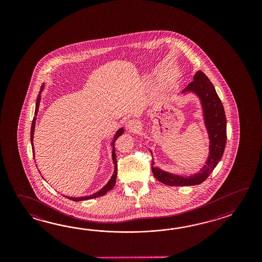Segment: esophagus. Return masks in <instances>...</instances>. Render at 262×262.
I'll list each match as a JSON object with an SVG mask.
<instances>
[{
  "label": "esophagus",
  "mask_w": 262,
  "mask_h": 262,
  "mask_svg": "<svg viewBox=\"0 0 262 262\" xmlns=\"http://www.w3.org/2000/svg\"><path fill=\"white\" fill-rule=\"evenodd\" d=\"M126 129L130 132H137L140 129V123L136 120H130L126 123Z\"/></svg>",
  "instance_id": "34e87169"
}]
</instances>
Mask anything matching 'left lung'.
Wrapping results in <instances>:
<instances>
[{
  "instance_id": "8db88e82",
  "label": "left lung",
  "mask_w": 262,
  "mask_h": 262,
  "mask_svg": "<svg viewBox=\"0 0 262 262\" xmlns=\"http://www.w3.org/2000/svg\"><path fill=\"white\" fill-rule=\"evenodd\" d=\"M191 83L178 96L195 95L201 103L202 118L209 138V156L203 167L198 172L183 176L168 172L155 166L151 161V171L162 184L169 186H189L201 184L212 173L222 158L227 141V119L222 102L212 82L204 73L199 70Z\"/></svg>"
}]
</instances>
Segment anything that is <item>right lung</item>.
Masks as SVG:
<instances>
[{
  "mask_svg": "<svg viewBox=\"0 0 262 262\" xmlns=\"http://www.w3.org/2000/svg\"><path fill=\"white\" fill-rule=\"evenodd\" d=\"M45 84L44 86H43V88L41 89V92H40L39 95L37 96V99H36L34 120H33V123H32V127H31V144H32V148H33L34 159H35V158H34V154H35V152H34V129H35V123H36V116H37V113H38L40 102H41V94H42V92H43ZM123 132H124V129H123V127H121V128L118 129L117 131H116V133L114 134V136H113V138H112V143H111V146H112V162H113V164H114V171H113V174H112L111 179L108 180V182H107V183H106V184H105V185H104L100 190H98L97 192H95V193L92 194V195H84V196H69V195H64L67 199L73 201H86V200H91V199H95V198H98V196H101V195H105V194H106L108 191H111V190L114 187L115 183H116V178H117V159H116V154H115V147H114V143H115L116 139H117L121 135H123ZM36 166H37V165H36ZM38 171H39V170H38ZM39 173L41 174L40 171Z\"/></svg>",
  "mask_w": 262,
  "mask_h": 262,
  "instance_id": "add662e5",
  "label": "right lung"
}]
</instances>
